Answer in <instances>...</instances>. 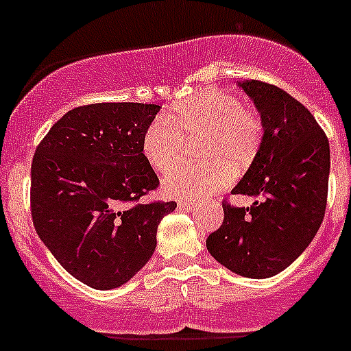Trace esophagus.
<instances>
[{
    "instance_id": "34e87169",
    "label": "esophagus",
    "mask_w": 351,
    "mask_h": 351,
    "mask_svg": "<svg viewBox=\"0 0 351 351\" xmlns=\"http://www.w3.org/2000/svg\"><path fill=\"white\" fill-rule=\"evenodd\" d=\"M179 207L181 209H186V210H191L193 209V202H188V200H179Z\"/></svg>"
}]
</instances>
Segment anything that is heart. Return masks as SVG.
Returning a JSON list of instances; mask_svg holds the SVG:
<instances>
[{
  "instance_id": "1",
  "label": "heart",
  "mask_w": 351,
  "mask_h": 351,
  "mask_svg": "<svg viewBox=\"0 0 351 351\" xmlns=\"http://www.w3.org/2000/svg\"><path fill=\"white\" fill-rule=\"evenodd\" d=\"M262 138V119L230 93L207 89L170 108L147 126L142 153L156 172H173L186 156V142L198 144L204 165L184 167L170 176L169 195L202 200L232 181V170H243L255 158Z\"/></svg>"
}]
</instances>
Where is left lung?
Listing matches in <instances>:
<instances>
[{
  "instance_id": "left-lung-1",
  "label": "left lung",
  "mask_w": 351,
  "mask_h": 351,
  "mask_svg": "<svg viewBox=\"0 0 351 351\" xmlns=\"http://www.w3.org/2000/svg\"><path fill=\"white\" fill-rule=\"evenodd\" d=\"M239 86L258 110L263 137L232 193L255 202L250 207L223 204V225L206 244L228 271L263 280L287 269L320 228L330 149L313 114L287 91L260 80Z\"/></svg>"
}]
</instances>
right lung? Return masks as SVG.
Here are the masks:
<instances>
[{
  "mask_svg": "<svg viewBox=\"0 0 351 351\" xmlns=\"http://www.w3.org/2000/svg\"><path fill=\"white\" fill-rule=\"evenodd\" d=\"M160 105L93 104L54 123L31 165V216L54 258L96 290L125 285L156 247L176 202L142 204L160 179L142 138Z\"/></svg>",
  "mask_w": 351,
  "mask_h": 351,
  "instance_id": "add662e5",
  "label": "right lung"
}]
</instances>
